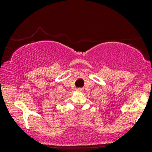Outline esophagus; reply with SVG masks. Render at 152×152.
Here are the masks:
<instances>
[{"label":"esophagus","mask_w":152,"mask_h":152,"mask_svg":"<svg viewBox=\"0 0 152 152\" xmlns=\"http://www.w3.org/2000/svg\"><path fill=\"white\" fill-rule=\"evenodd\" d=\"M76 90H77L78 92H83V89L82 88H77Z\"/></svg>","instance_id":"1"}]
</instances>
